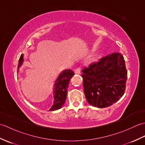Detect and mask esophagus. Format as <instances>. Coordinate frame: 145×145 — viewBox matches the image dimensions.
Segmentation results:
<instances>
[{"mask_svg":"<svg viewBox=\"0 0 145 145\" xmlns=\"http://www.w3.org/2000/svg\"><path fill=\"white\" fill-rule=\"evenodd\" d=\"M80 68H76V69L75 70V74H80Z\"/></svg>","mask_w":145,"mask_h":145,"instance_id":"34e87169","label":"esophagus"}]
</instances>
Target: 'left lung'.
<instances>
[{
    "label": "left lung",
    "mask_w": 145,
    "mask_h": 145,
    "mask_svg": "<svg viewBox=\"0 0 145 145\" xmlns=\"http://www.w3.org/2000/svg\"><path fill=\"white\" fill-rule=\"evenodd\" d=\"M82 73L85 97L91 105L110 106L124 95L127 70L121 54L108 55L84 68Z\"/></svg>",
    "instance_id": "obj_1"
}]
</instances>
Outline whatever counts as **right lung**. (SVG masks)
Wrapping results in <instances>:
<instances>
[{
    "instance_id": "1",
    "label": "right lung",
    "mask_w": 145,
    "mask_h": 145,
    "mask_svg": "<svg viewBox=\"0 0 145 145\" xmlns=\"http://www.w3.org/2000/svg\"><path fill=\"white\" fill-rule=\"evenodd\" d=\"M24 61L23 54L21 56L18 60V70L19 69L20 66L22 65ZM74 75V72L71 70H65L61 72L58 77L57 78L54 84V101L53 105L49 110L50 111H54L60 109L62 107L65 102L67 94V88L69 87V82L71 78Z\"/></svg>"
}]
</instances>
